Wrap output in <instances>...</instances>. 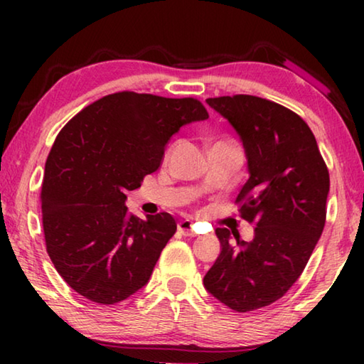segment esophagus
I'll return each instance as SVG.
<instances>
[{"label":"esophagus","instance_id":"1","mask_svg":"<svg viewBox=\"0 0 364 364\" xmlns=\"http://www.w3.org/2000/svg\"><path fill=\"white\" fill-rule=\"evenodd\" d=\"M178 231H180L183 236H194L193 221H191V220H181L180 223H178Z\"/></svg>","mask_w":364,"mask_h":364}]
</instances>
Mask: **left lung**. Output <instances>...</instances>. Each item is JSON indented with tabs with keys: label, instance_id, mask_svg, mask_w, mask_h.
<instances>
[{
	"label": "left lung",
	"instance_id": "1",
	"mask_svg": "<svg viewBox=\"0 0 364 364\" xmlns=\"http://www.w3.org/2000/svg\"><path fill=\"white\" fill-rule=\"evenodd\" d=\"M230 122L247 159L239 191L241 215L255 221L250 242L217 228L220 255L204 286L221 304L245 313L281 299L315 250L326 221L329 171L315 134L292 110L257 96L208 97Z\"/></svg>",
	"mask_w": 364,
	"mask_h": 364
}]
</instances>
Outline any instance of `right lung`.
Returning a JSON list of instances; mask_svg holds the SVG:
<instances>
[{
  "mask_svg": "<svg viewBox=\"0 0 364 364\" xmlns=\"http://www.w3.org/2000/svg\"><path fill=\"white\" fill-rule=\"evenodd\" d=\"M193 97L104 96L60 130L45 165L43 230L54 268L73 291L114 305L143 289L176 231L170 213L141 220L127 193L164 160L180 128L207 120Z\"/></svg>",
  "mask_w": 364,
  "mask_h": 364,
  "instance_id": "1",
  "label": "right lung"
}]
</instances>
